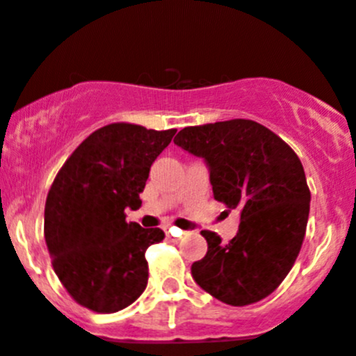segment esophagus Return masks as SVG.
I'll use <instances>...</instances> for the list:
<instances>
[{
    "label": "esophagus",
    "mask_w": 356,
    "mask_h": 356,
    "mask_svg": "<svg viewBox=\"0 0 356 356\" xmlns=\"http://www.w3.org/2000/svg\"><path fill=\"white\" fill-rule=\"evenodd\" d=\"M165 233H167L168 238H175V240H179V238L184 234V231L179 229V227H175V226H167L165 227Z\"/></svg>",
    "instance_id": "esophagus-1"
}]
</instances>
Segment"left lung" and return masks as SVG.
<instances>
[{
    "label": "left lung",
    "mask_w": 356,
    "mask_h": 356,
    "mask_svg": "<svg viewBox=\"0 0 356 356\" xmlns=\"http://www.w3.org/2000/svg\"><path fill=\"white\" fill-rule=\"evenodd\" d=\"M174 143L203 158L213 198L240 210L238 233L227 243L202 231L209 250L193 262V278L226 305L261 301L284 282L305 240L312 195L301 160L252 120L186 127Z\"/></svg>",
    "instance_id": "left-lung-1"
}]
</instances>
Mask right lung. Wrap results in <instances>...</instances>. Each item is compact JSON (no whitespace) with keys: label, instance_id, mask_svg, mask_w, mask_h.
<instances>
[{"label":"right lung","instance_id":"right-lung-1","mask_svg":"<svg viewBox=\"0 0 356 356\" xmlns=\"http://www.w3.org/2000/svg\"><path fill=\"white\" fill-rule=\"evenodd\" d=\"M175 132L111 123L58 170L44 203V240L55 275L78 305L115 313L146 289V250L165 233L127 222L125 210L140 207L151 165Z\"/></svg>","mask_w":356,"mask_h":356}]
</instances>
